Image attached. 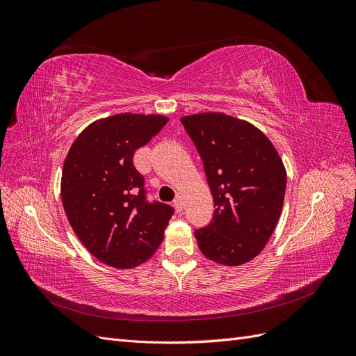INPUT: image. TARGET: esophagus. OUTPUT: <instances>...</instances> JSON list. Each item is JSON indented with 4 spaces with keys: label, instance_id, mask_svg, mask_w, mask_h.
I'll list each match as a JSON object with an SVG mask.
<instances>
[{
    "label": "esophagus",
    "instance_id": "esophagus-1",
    "mask_svg": "<svg viewBox=\"0 0 356 356\" xmlns=\"http://www.w3.org/2000/svg\"><path fill=\"white\" fill-rule=\"evenodd\" d=\"M174 207H175L177 212H181V211H182V208H184V204H182V199H181V196H177V199L174 200Z\"/></svg>",
    "mask_w": 356,
    "mask_h": 356
}]
</instances>
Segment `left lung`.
Instances as JSON below:
<instances>
[{
	"instance_id": "1",
	"label": "left lung",
	"mask_w": 356,
	"mask_h": 356,
	"mask_svg": "<svg viewBox=\"0 0 356 356\" xmlns=\"http://www.w3.org/2000/svg\"><path fill=\"white\" fill-rule=\"evenodd\" d=\"M196 145L215 211L195 230L200 251L239 266L261 252L281 217L286 172L276 148L250 123L221 113L181 118Z\"/></svg>"
}]
</instances>
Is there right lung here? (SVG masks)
<instances>
[{
  "label": "right lung",
  "mask_w": 356,
  "mask_h": 356,
  "mask_svg": "<svg viewBox=\"0 0 356 356\" xmlns=\"http://www.w3.org/2000/svg\"><path fill=\"white\" fill-rule=\"evenodd\" d=\"M166 123L165 115L117 114L86 127L71 145L62 172L63 208L77 238L105 264L139 266L163 241L174 208L148 199L134 154Z\"/></svg>",
  "instance_id": "1"
}]
</instances>
